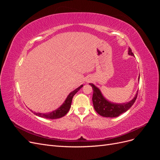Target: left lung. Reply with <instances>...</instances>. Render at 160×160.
<instances>
[{
	"label": "left lung",
	"instance_id": "8db88e82",
	"mask_svg": "<svg viewBox=\"0 0 160 160\" xmlns=\"http://www.w3.org/2000/svg\"><path fill=\"white\" fill-rule=\"evenodd\" d=\"M128 55L134 57L132 49L129 48ZM93 90V94L92 100H93V107L96 112L100 115L105 118H116L122 114L130 109V108L133 105L138 96V92L135 94L133 99H132L129 102L123 103H115L106 99L103 95L100 89L93 84L89 83Z\"/></svg>",
	"mask_w": 160,
	"mask_h": 160
}]
</instances>
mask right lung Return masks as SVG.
Wrapping results in <instances>:
<instances>
[{"label":"right lung","mask_w":160,"mask_h":160,"mask_svg":"<svg viewBox=\"0 0 160 160\" xmlns=\"http://www.w3.org/2000/svg\"><path fill=\"white\" fill-rule=\"evenodd\" d=\"M83 85H81L78 88H77L74 91L71 92V93L68 95V96H67V98H66L63 103H62L58 109L51 111V112H49L47 113H36L35 111H34V113H35L36 115L38 116V117L46 118V119H58V118H61L62 117H63V116H65L67 113L69 112V111L71 108L72 99V98H73V96L75 95V93H77V92H78V91L81 88H83ZM31 111L32 112H33L32 110Z\"/></svg>","instance_id":"right-lung-1"}]
</instances>
